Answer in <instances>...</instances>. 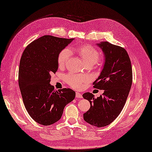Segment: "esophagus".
Listing matches in <instances>:
<instances>
[{
  "label": "esophagus",
  "instance_id": "34e87169",
  "mask_svg": "<svg viewBox=\"0 0 152 152\" xmlns=\"http://www.w3.org/2000/svg\"><path fill=\"white\" fill-rule=\"evenodd\" d=\"M76 97L77 98H82V94L79 93V92H76Z\"/></svg>",
  "mask_w": 152,
  "mask_h": 152
}]
</instances>
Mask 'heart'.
I'll return each instance as SVG.
<instances>
[{"instance_id": "b5f03b06", "label": "heart", "mask_w": 152, "mask_h": 152, "mask_svg": "<svg viewBox=\"0 0 152 152\" xmlns=\"http://www.w3.org/2000/svg\"><path fill=\"white\" fill-rule=\"evenodd\" d=\"M72 52L79 55L86 65H93L100 64L99 60V51L96 48L88 44L80 46L77 48H72L70 49ZM70 57V51L68 49H64L60 51L58 55L57 62L59 67H64L67 64ZM66 80L70 86L75 89H80L86 83L87 79L84 77L77 76L73 74H69L66 76Z\"/></svg>"}]
</instances>
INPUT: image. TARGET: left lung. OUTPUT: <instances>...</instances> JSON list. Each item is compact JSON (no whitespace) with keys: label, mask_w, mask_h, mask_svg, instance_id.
Wrapping results in <instances>:
<instances>
[{"label":"left lung","mask_w":152,"mask_h":152,"mask_svg":"<svg viewBox=\"0 0 152 152\" xmlns=\"http://www.w3.org/2000/svg\"><path fill=\"white\" fill-rule=\"evenodd\" d=\"M97 45L104 55V64L93 84L104 93L97 99L90 92L83 95L90 103V108L83 117L88 123L101 128L112 123L124 108L132 84V69L124 48L107 41Z\"/></svg>","instance_id":"8db88e82"}]
</instances>
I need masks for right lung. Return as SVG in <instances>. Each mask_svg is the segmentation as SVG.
Returning a JSON list of instances; mask_svg holds the SVG:
<instances>
[{"label":"right lung","instance_id":"obj_1","mask_svg":"<svg viewBox=\"0 0 152 152\" xmlns=\"http://www.w3.org/2000/svg\"><path fill=\"white\" fill-rule=\"evenodd\" d=\"M74 39L44 35L25 48L18 69V85L27 112L37 123L49 126L62 117L66 105L75 97L72 89L55 90L51 74L57 71L58 55Z\"/></svg>","mask_w":152,"mask_h":152}]
</instances>
